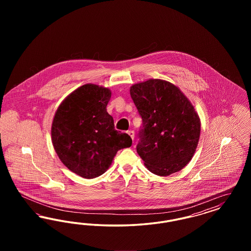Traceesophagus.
<instances>
[{
	"label": "esophagus",
	"instance_id": "esophagus-1",
	"mask_svg": "<svg viewBox=\"0 0 251 251\" xmlns=\"http://www.w3.org/2000/svg\"><path fill=\"white\" fill-rule=\"evenodd\" d=\"M128 134L131 136V139L133 140V138H134V131H128Z\"/></svg>",
	"mask_w": 251,
	"mask_h": 251
}]
</instances>
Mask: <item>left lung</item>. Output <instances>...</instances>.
Returning <instances> with one entry per match:
<instances>
[{
  "label": "left lung",
  "mask_w": 251,
  "mask_h": 251,
  "mask_svg": "<svg viewBox=\"0 0 251 251\" xmlns=\"http://www.w3.org/2000/svg\"><path fill=\"white\" fill-rule=\"evenodd\" d=\"M130 93L143 120L136 151L144 165L163 177L181 170L201 135V120L190 100L178 86L160 79L132 84Z\"/></svg>",
  "instance_id": "1"
}]
</instances>
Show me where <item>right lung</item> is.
<instances>
[{"instance_id":"obj_1","label":"right lung","mask_w":251,"mask_h":251,"mask_svg":"<svg viewBox=\"0 0 251 251\" xmlns=\"http://www.w3.org/2000/svg\"><path fill=\"white\" fill-rule=\"evenodd\" d=\"M111 90L98 84L78 87L60 103L51 124V142L61 162L84 179L102 175L131 136L115 130L106 111Z\"/></svg>"}]
</instances>
